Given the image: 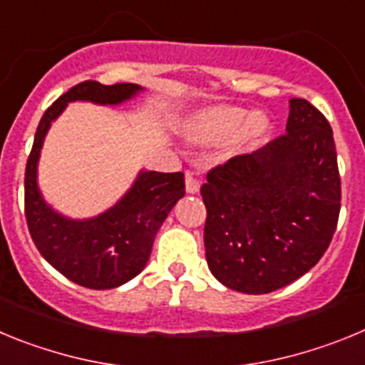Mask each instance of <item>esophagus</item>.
<instances>
[{
	"mask_svg": "<svg viewBox=\"0 0 365 365\" xmlns=\"http://www.w3.org/2000/svg\"><path fill=\"white\" fill-rule=\"evenodd\" d=\"M185 185H186V192L188 193H197L199 188H201V182H199L195 177L192 175V173H186V180H185Z\"/></svg>",
	"mask_w": 365,
	"mask_h": 365,
	"instance_id": "esophagus-1",
	"label": "esophagus"
}]
</instances>
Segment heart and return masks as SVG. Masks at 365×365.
I'll list each match as a JSON object with an SVG mask.
<instances>
[{"label":"heart","instance_id":"obj_1","mask_svg":"<svg viewBox=\"0 0 365 365\" xmlns=\"http://www.w3.org/2000/svg\"><path fill=\"white\" fill-rule=\"evenodd\" d=\"M272 120L265 111H248L228 104L210 106L186 115L180 131L193 144H215L230 137L227 151L234 157L252 153L269 138Z\"/></svg>","mask_w":365,"mask_h":365}]
</instances>
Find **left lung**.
<instances>
[{
	"label": "left lung",
	"instance_id": "left-lung-1",
	"mask_svg": "<svg viewBox=\"0 0 365 365\" xmlns=\"http://www.w3.org/2000/svg\"><path fill=\"white\" fill-rule=\"evenodd\" d=\"M206 179V261L232 291L267 294L296 282L333 240L341 197L336 146L327 118L307 100H291L285 135Z\"/></svg>",
	"mask_w": 365,
	"mask_h": 365
}]
</instances>
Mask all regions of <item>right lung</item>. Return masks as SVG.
<instances>
[{
  "label": "right lung",
  "mask_w": 365,
  "mask_h": 365,
  "mask_svg": "<svg viewBox=\"0 0 365 365\" xmlns=\"http://www.w3.org/2000/svg\"><path fill=\"white\" fill-rule=\"evenodd\" d=\"M138 83L87 82L43 113L25 168V217L31 237L47 263L67 279L87 289H115L143 272L155 235L175 202L185 197V175L140 170L130 190L102 214L73 219L54 210L41 195L38 163L51 125L71 102L120 106L143 93Z\"/></svg>",
  "instance_id": "obj_1"
}]
</instances>
